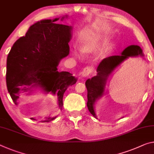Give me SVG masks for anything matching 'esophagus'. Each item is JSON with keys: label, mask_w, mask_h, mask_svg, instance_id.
<instances>
[{"label": "esophagus", "mask_w": 154, "mask_h": 154, "mask_svg": "<svg viewBox=\"0 0 154 154\" xmlns=\"http://www.w3.org/2000/svg\"><path fill=\"white\" fill-rule=\"evenodd\" d=\"M90 72H91V69H90V68L86 67L85 68H84V70H83V71L82 72V77H88L90 75Z\"/></svg>", "instance_id": "esophagus-1"}]
</instances>
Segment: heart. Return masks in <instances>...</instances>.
Returning <instances> with one entry per match:
<instances>
[{"mask_svg": "<svg viewBox=\"0 0 154 154\" xmlns=\"http://www.w3.org/2000/svg\"><path fill=\"white\" fill-rule=\"evenodd\" d=\"M106 38H102V39H100V40L94 41V42H90L84 46V48H83V51H84V53H90V52H92V51H96L98 49V48L102 45H103V44L106 42ZM75 55L76 56V57H79V54L77 52V51H75Z\"/></svg>", "mask_w": 154, "mask_h": 154, "instance_id": "heart-1", "label": "heart"}]
</instances>
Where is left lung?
I'll list each match as a JSON object with an SVG mask.
<instances>
[{
  "label": "left lung",
  "mask_w": 154,
  "mask_h": 154,
  "mask_svg": "<svg viewBox=\"0 0 154 154\" xmlns=\"http://www.w3.org/2000/svg\"><path fill=\"white\" fill-rule=\"evenodd\" d=\"M144 57L142 48L138 45H130L123 51L120 55H113L102 60L97 68V74L87 79L86 86L88 90L87 106L93 116L97 119L95 104L105 94L107 80L112 72L122 63L130 57Z\"/></svg>",
  "instance_id": "1"
}]
</instances>
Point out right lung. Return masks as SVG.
Instances as JSON below:
<instances>
[{
  "instance_id": "add662e5",
  "label": "right lung",
  "mask_w": 154,
  "mask_h": 154,
  "mask_svg": "<svg viewBox=\"0 0 154 154\" xmlns=\"http://www.w3.org/2000/svg\"><path fill=\"white\" fill-rule=\"evenodd\" d=\"M66 18L67 15L62 16L61 20ZM59 19L33 24L25 36L16 40L11 48L7 60L6 83L16 105L20 94L30 95L40 90L44 94L55 96L62 109L65 91L77 82L71 73L57 70L60 61L69 54L68 43L72 30L71 26L55 23ZM56 117L47 116L42 122L51 121Z\"/></svg>"
}]
</instances>
